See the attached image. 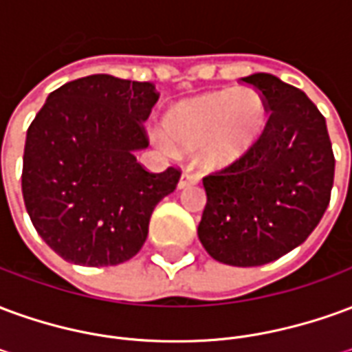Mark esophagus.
<instances>
[{
  "label": "esophagus",
  "instance_id": "1",
  "mask_svg": "<svg viewBox=\"0 0 352 352\" xmlns=\"http://www.w3.org/2000/svg\"><path fill=\"white\" fill-rule=\"evenodd\" d=\"M199 181V175L192 173V171H184L181 175V181H179V188H186V186H192Z\"/></svg>",
  "mask_w": 352,
  "mask_h": 352
}]
</instances>
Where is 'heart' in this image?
I'll return each mask as SVG.
<instances>
[{
  "instance_id": "b5f03b06",
  "label": "heart",
  "mask_w": 352,
  "mask_h": 352,
  "mask_svg": "<svg viewBox=\"0 0 352 352\" xmlns=\"http://www.w3.org/2000/svg\"><path fill=\"white\" fill-rule=\"evenodd\" d=\"M265 126V105L254 90H226L175 107L164 128L169 140L183 148L204 146L209 166H226L241 158L258 141ZM171 142V143H172ZM164 151H173L166 138H156Z\"/></svg>"
}]
</instances>
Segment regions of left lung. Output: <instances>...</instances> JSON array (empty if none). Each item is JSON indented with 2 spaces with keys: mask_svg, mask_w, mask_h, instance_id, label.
Instances as JSON below:
<instances>
[{
  "mask_svg": "<svg viewBox=\"0 0 352 352\" xmlns=\"http://www.w3.org/2000/svg\"><path fill=\"white\" fill-rule=\"evenodd\" d=\"M241 80L260 94L270 118L249 153L204 177L198 236L214 260L251 267L280 258L317 228L336 158L324 116L302 90L270 73Z\"/></svg>",
  "mask_w": 352,
  "mask_h": 352,
  "instance_id": "8db88e82",
  "label": "left lung"
}]
</instances>
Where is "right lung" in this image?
I'll use <instances>...</instances> for the list:
<instances>
[{"instance_id": "1", "label": "right lung", "mask_w": 352, "mask_h": 352, "mask_svg": "<svg viewBox=\"0 0 352 352\" xmlns=\"http://www.w3.org/2000/svg\"><path fill=\"white\" fill-rule=\"evenodd\" d=\"M153 82L90 75L49 94L30 124L22 164L24 206L37 234L67 262L90 267L133 258L181 169H145Z\"/></svg>"}]
</instances>
